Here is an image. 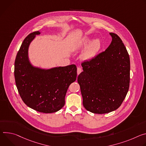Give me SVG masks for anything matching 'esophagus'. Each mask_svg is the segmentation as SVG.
<instances>
[{
  "label": "esophagus",
  "instance_id": "1",
  "mask_svg": "<svg viewBox=\"0 0 146 146\" xmlns=\"http://www.w3.org/2000/svg\"><path fill=\"white\" fill-rule=\"evenodd\" d=\"M82 68H80V67H78V68H77V74H78V75H79L80 72H82Z\"/></svg>",
  "mask_w": 146,
  "mask_h": 146
}]
</instances>
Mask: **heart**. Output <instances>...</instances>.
I'll use <instances>...</instances> for the list:
<instances>
[{
    "mask_svg": "<svg viewBox=\"0 0 146 146\" xmlns=\"http://www.w3.org/2000/svg\"><path fill=\"white\" fill-rule=\"evenodd\" d=\"M92 38L86 36L78 46L80 48L87 47L81 55L82 59L85 61H90L94 60L98 56L102 46V42L99 39H96L92 42Z\"/></svg>",
    "mask_w": 146,
    "mask_h": 146,
    "instance_id": "heart-1",
    "label": "heart"
}]
</instances>
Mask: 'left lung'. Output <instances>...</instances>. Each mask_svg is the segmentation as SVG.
I'll list each match as a JSON object with an SVG mask.
<instances>
[{
  "label": "left lung",
  "mask_w": 146,
  "mask_h": 146,
  "mask_svg": "<svg viewBox=\"0 0 146 146\" xmlns=\"http://www.w3.org/2000/svg\"><path fill=\"white\" fill-rule=\"evenodd\" d=\"M107 49L90 61L82 63L78 76L85 109L106 114L118 109L127 94L130 82V58L121 38L110 33Z\"/></svg>",
  "instance_id": "obj_1"
}]
</instances>
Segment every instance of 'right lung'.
Returning <instances> with one entry per match:
<instances>
[{"label": "right lung", "instance_id": "1", "mask_svg": "<svg viewBox=\"0 0 146 146\" xmlns=\"http://www.w3.org/2000/svg\"><path fill=\"white\" fill-rule=\"evenodd\" d=\"M40 34L36 31L29 34L20 48L14 63L15 84L27 106L40 112L53 113L64 106L68 88L76 79L77 68L74 64L50 69L32 66L28 48L31 42Z\"/></svg>", "mask_w": 146, "mask_h": 146}]
</instances>
